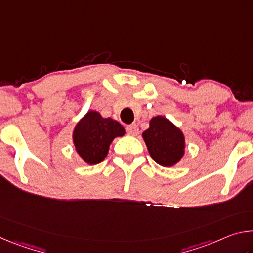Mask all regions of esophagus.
<instances>
[{"mask_svg":"<svg viewBox=\"0 0 253 253\" xmlns=\"http://www.w3.org/2000/svg\"><path fill=\"white\" fill-rule=\"evenodd\" d=\"M126 131H127L128 135L137 136V134H138V126H137L136 124H131V125H128L126 127Z\"/></svg>","mask_w":253,"mask_h":253,"instance_id":"1","label":"esophagus"}]
</instances>
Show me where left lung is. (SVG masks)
<instances>
[{"instance_id":"1","label":"left lung","mask_w":253,"mask_h":253,"mask_svg":"<svg viewBox=\"0 0 253 253\" xmlns=\"http://www.w3.org/2000/svg\"><path fill=\"white\" fill-rule=\"evenodd\" d=\"M143 139L149 155L165 168H172L185 154V136L177 126L164 116L153 117L143 131Z\"/></svg>"}]
</instances>
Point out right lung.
Masks as SVG:
<instances>
[{
	"label": "right lung",
	"mask_w": 253,
	"mask_h": 253,
	"mask_svg": "<svg viewBox=\"0 0 253 253\" xmlns=\"http://www.w3.org/2000/svg\"><path fill=\"white\" fill-rule=\"evenodd\" d=\"M125 135V128L113 118H104L96 110H89L76 124L72 143L81 160L95 165L105 160L110 144Z\"/></svg>",
	"instance_id": "add662e5"
}]
</instances>
